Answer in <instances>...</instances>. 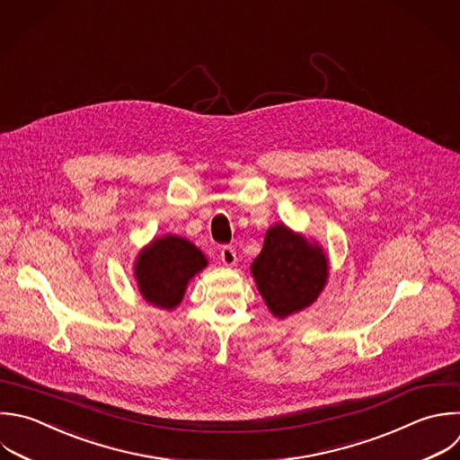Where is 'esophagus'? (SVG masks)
<instances>
[{
    "label": "esophagus",
    "instance_id": "esophagus-1",
    "mask_svg": "<svg viewBox=\"0 0 460 460\" xmlns=\"http://www.w3.org/2000/svg\"><path fill=\"white\" fill-rule=\"evenodd\" d=\"M219 257H221V262L225 266H234L237 262V253H235L234 246H223Z\"/></svg>",
    "mask_w": 460,
    "mask_h": 460
}]
</instances>
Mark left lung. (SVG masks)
<instances>
[{
  "label": "left lung",
  "instance_id": "8db88e82",
  "mask_svg": "<svg viewBox=\"0 0 460 460\" xmlns=\"http://www.w3.org/2000/svg\"><path fill=\"white\" fill-rule=\"evenodd\" d=\"M252 273L270 311L284 318L316 300L327 280V259L316 244L275 225L266 234Z\"/></svg>",
  "mask_w": 460,
  "mask_h": 460
}]
</instances>
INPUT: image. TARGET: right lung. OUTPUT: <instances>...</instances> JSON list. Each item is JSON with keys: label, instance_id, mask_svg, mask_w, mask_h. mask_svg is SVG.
Masks as SVG:
<instances>
[{"label": "right lung", "instance_id": "add662e5", "mask_svg": "<svg viewBox=\"0 0 460 460\" xmlns=\"http://www.w3.org/2000/svg\"><path fill=\"white\" fill-rule=\"evenodd\" d=\"M207 266L205 255L187 239L167 235L151 243L137 261L140 293L158 307H176L189 280Z\"/></svg>", "mask_w": 460, "mask_h": 460}]
</instances>
